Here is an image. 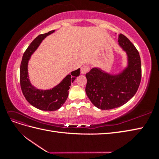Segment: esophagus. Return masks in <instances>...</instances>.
<instances>
[{"instance_id": "34e87169", "label": "esophagus", "mask_w": 159, "mask_h": 159, "mask_svg": "<svg viewBox=\"0 0 159 159\" xmlns=\"http://www.w3.org/2000/svg\"><path fill=\"white\" fill-rule=\"evenodd\" d=\"M89 70V67L88 66H83L80 70V72L82 74H85L87 72H88Z\"/></svg>"}]
</instances>
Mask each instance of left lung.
<instances>
[{
	"label": "left lung",
	"instance_id": "left-lung-1",
	"mask_svg": "<svg viewBox=\"0 0 159 159\" xmlns=\"http://www.w3.org/2000/svg\"><path fill=\"white\" fill-rule=\"evenodd\" d=\"M118 43L126 52V65L123 69L111 73L100 67H93L85 75L87 96L101 110L124 105L134 96L141 82V59L137 50L124 35L118 36Z\"/></svg>",
	"mask_w": 159,
	"mask_h": 159
}]
</instances>
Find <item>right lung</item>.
<instances>
[{"mask_svg": "<svg viewBox=\"0 0 159 159\" xmlns=\"http://www.w3.org/2000/svg\"><path fill=\"white\" fill-rule=\"evenodd\" d=\"M55 31L54 30L39 35L33 40L24 53L20 68V86L26 100L37 109L46 111H56L63 106L68 96L71 83L80 75V68L72 71L67 74L59 84L48 89L37 88L30 81L28 66L31 55L38 48L43 40Z\"/></svg>", "mask_w": 159, "mask_h": 159, "instance_id": "add662e5", "label": "right lung"}]
</instances>
